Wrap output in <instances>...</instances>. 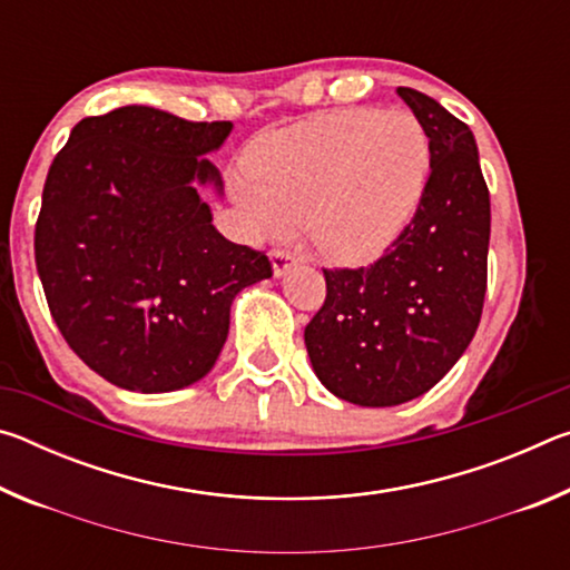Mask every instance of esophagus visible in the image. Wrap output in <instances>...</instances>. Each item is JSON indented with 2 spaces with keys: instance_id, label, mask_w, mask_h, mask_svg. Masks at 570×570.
<instances>
[{
  "instance_id": "obj_1",
  "label": "esophagus",
  "mask_w": 570,
  "mask_h": 570,
  "mask_svg": "<svg viewBox=\"0 0 570 570\" xmlns=\"http://www.w3.org/2000/svg\"><path fill=\"white\" fill-rule=\"evenodd\" d=\"M294 266H296V256L292 250H282V248L272 250V272L276 278L284 276L286 272H292Z\"/></svg>"
}]
</instances>
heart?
<instances>
[{"mask_svg":"<svg viewBox=\"0 0 570 570\" xmlns=\"http://www.w3.org/2000/svg\"><path fill=\"white\" fill-rule=\"evenodd\" d=\"M230 193L262 234L306 228L326 262L380 258L420 208L430 140L410 112L340 110L266 132Z\"/></svg>","mask_w":570,"mask_h":570,"instance_id":"1","label":"heart"}]
</instances>
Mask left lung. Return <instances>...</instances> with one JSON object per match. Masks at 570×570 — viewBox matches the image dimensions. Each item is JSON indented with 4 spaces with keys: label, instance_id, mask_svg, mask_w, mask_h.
<instances>
[{
    "label": "left lung",
    "instance_id": "8db88e82",
    "mask_svg": "<svg viewBox=\"0 0 570 570\" xmlns=\"http://www.w3.org/2000/svg\"><path fill=\"white\" fill-rule=\"evenodd\" d=\"M397 95L430 138L420 208L380 262L324 272V306L304 330L316 377L360 407L435 387L475 336L488 284L490 193L475 135L428 95Z\"/></svg>",
    "mask_w": 570,
    "mask_h": 570
}]
</instances>
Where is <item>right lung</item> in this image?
I'll return each mask as SVG.
<instances>
[{
	"mask_svg": "<svg viewBox=\"0 0 570 570\" xmlns=\"http://www.w3.org/2000/svg\"><path fill=\"white\" fill-rule=\"evenodd\" d=\"M234 122H188L125 105L72 128L42 190L37 274L52 320L115 387H190L224 350L230 306L272 264L230 244L200 188L224 196L206 156Z\"/></svg>",
	"mask_w": 570,
	"mask_h": 570,
	"instance_id": "obj_1",
	"label": "right lung"
}]
</instances>
